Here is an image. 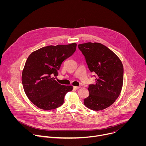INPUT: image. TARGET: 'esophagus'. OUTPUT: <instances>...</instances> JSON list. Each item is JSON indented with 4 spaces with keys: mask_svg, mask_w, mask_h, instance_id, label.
<instances>
[{
    "mask_svg": "<svg viewBox=\"0 0 146 146\" xmlns=\"http://www.w3.org/2000/svg\"><path fill=\"white\" fill-rule=\"evenodd\" d=\"M80 88V87H73V88L74 89V90H78V89H79Z\"/></svg>",
    "mask_w": 146,
    "mask_h": 146,
    "instance_id": "34e87169",
    "label": "esophagus"
}]
</instances>
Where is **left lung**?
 <instances>
[{
  "instance_id": "1",
  "label": "left lung",
  "mask_w": 146,
  "mask_h": 146,
  "mask_svg": "<svg viewBox=\"0 0 146 146\" xmlns=\"http://www.w3.org/2000/svg\"><path fill=\"white\" fill-rule=\"evenodd\" d=\"M88 69L95 74V84L88 87L89 96L84 104L98 111L111 106L119 96L123 80V68L119 58L106 46L98 43L78 45Z\"/></svg>"
}]
</instances>
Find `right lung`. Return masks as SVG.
Segmentation results:
<instances>
[{"instance_id": "obj_1", "label": "right lung", "mask_w": 146, "mask_h": 146, "mask_svg": "<svg viewBox=\"0 0 146 146\" xmlns=\"http://www.w3.org/2000/svg\"><path fill=\"white\" fill-rule=\"evenodd\" d=\"M77 44L48 46L32 52L22 73V82L28 99L37 108L45 110L63 105L72 86H64L54 80L64 60L72 56Z\"/></svg>"}]
</instances>
